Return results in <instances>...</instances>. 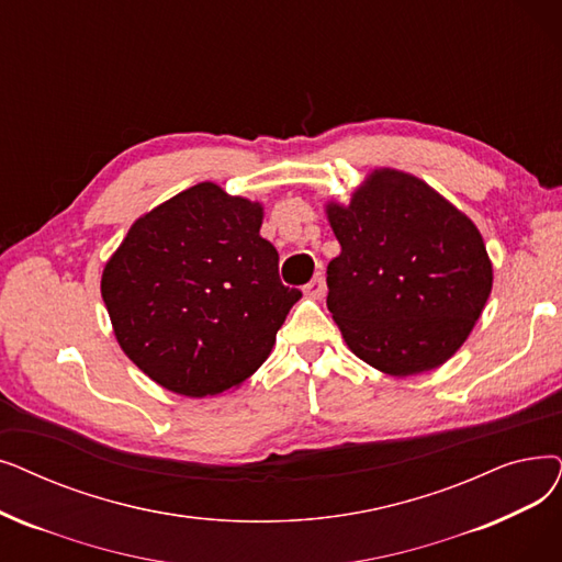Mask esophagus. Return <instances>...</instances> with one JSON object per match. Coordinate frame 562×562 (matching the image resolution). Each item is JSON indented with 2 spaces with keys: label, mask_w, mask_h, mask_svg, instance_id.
<instances>
[{
  "label": "esophagus",
  "mask_w": 562,
  "mask_h": 562,
  "mask_svg": "<svg viewBox=\"0 0 562 562\" xmlns=\"http://www.w3.org/2000/svg\"><path fill=\"white\" fill-rule=\"evenodd\" d=\"M305 296H310V299H322L324 296V291H326V282H324V278L322 276H314L307 284H305Z\"/></svg>",
  "instance_id": "esophagus-1"
}]
</instances>
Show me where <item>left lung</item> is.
Instances as JSON below:
<instances>
[{"label": "left lung", "instance_id": "1", "mask_svg": "<svg viewBox=\"0 0 562 562\" xmlns=\"http://www.w3.org/2000/svg\"><path fill=\"white\" fill-rule=\"evenodd\" d=\"M341 252L328 263V310L347 347L374 370L413 376L467 341L494 268L467 213L423 179L374 169L349 204L328 202Z\"/></svg>", "mask_w": 562, "mask_h": 562}]
</instances>
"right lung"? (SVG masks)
Segmentation results:
<instances>
[{
    "mask_svg": "<svg viewBox=\"0 0 562 562\" xmlns=\"http://www.w3.org/2000/svg\"><path fill=\"white\" fill-rule=\"evenodd\" d=\"M263 206L211 181L144 213L108 259L101 294L119 347L186 397L238 387L301 299L261 238Z\"/></svg>",
    "mask_w": 562,
    "mask_h": 562,
    "instance_id": "add662e5",
    "label": "right lung"
}]
</instances>
